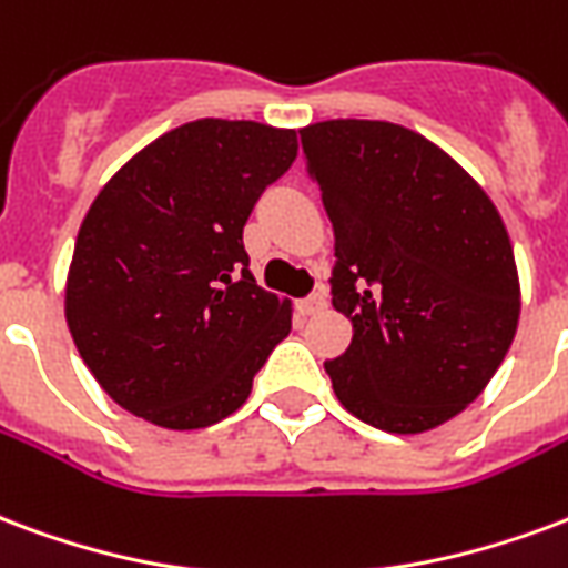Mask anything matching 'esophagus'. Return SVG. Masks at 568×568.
<instances>
[{
    "instance_id": "obj_1",
    "label": "esophagus",
    "mask_w": 568,
    "mask_h": 568,
    "mask_svg": "<svg viewBox=\"0 0 568 568\" xmlns=\"http://www.w3.org/2000/svg\"><path fill=\"white\" fill-rule=\"evenodd\" d=\"M326 308V290L320 287L314 290L311 296H305V300L296 302V311H300L302 317H311V314H317V311Z\"/></svg>"
}]
</instances>
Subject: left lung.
<instances>
[{"label":"left lung","mask_w":568,"mask_h":568,"mask_svg":"<svg viewBox=\"0 0 568 568\" xmlns=\"http://www.w3.org/2000/svg\"><path fill=\"white\" fill-rule=\"evenodd\" d=\"M335 230L332 305L353 323L326 362L344 410L422 434L479 398L509 353L521 287L488 194L440 146L392 122L302 128Z\"/></svg>","instance_id":"obj_1"}]
</instances>
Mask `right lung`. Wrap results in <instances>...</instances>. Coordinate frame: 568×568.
<instances>
[{
	"label": "right lung",
	"mask_w": 568,
	"mask_h": 568,
	"mask_svg": "<svg viewBox=\"0 0 568 568\" xmlns=\"http://www.w3.org/2000/svg\"><path fill=\"white\" fill-rule=\"evenodd\" d=\"M296 149L290 128L197 119L101 187L77 233L65 320L119 407L194 430L248 400L290 335V302L254 281L242 230Z\"/></svg>",
	"instance_id": "right-lung-1"
}]
</instances>
